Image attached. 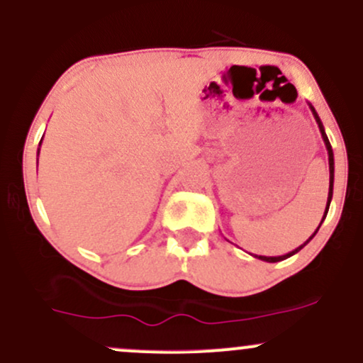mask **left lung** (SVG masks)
I'll list each match as a JSON object with an SVG mask.
<instances>
[{"label":"left lung","instance_id":"1","mask_svg":"<svg viewBox=\"0 0 363 363\" xmlns=\"http://www.w3.org/2000/svg\"><path fill=\"white\" fill-rule=\"evenodd\" d=\"M309 109L312 111V116H314L315 123H318V128H319V131H320V136H323V141H324V145H326V150H328V162H329V193H328V203H326V210H324L323 220H320V223H323V222H324V218H326V215H328V210H329V205H331V199H333V186H335V153H333L331 143H329V140H328V135H326V131H324V126H323V123H320V119H319L318 112H315L314 107H312V104H309ZM320 223H319V227H320ZM319 227L315 228V232H314V234H312V235L309 237V239L306 240V242H303L302 245H298V247H297V249H294V251H290V252L283 254V256H257V254H251V256L257 257V259H261V261H266V262H278V261H283V259H286V257L294 256V254H297L298 251H301V249L306 247V245L309 244L312 239H314V235L318 234Z\"/></svg>","mask_w":363,"mask_h":363}]
</instances>
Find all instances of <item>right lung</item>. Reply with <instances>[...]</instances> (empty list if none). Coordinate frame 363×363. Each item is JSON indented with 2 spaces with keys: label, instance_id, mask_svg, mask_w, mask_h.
I'll list each match as a JSON object with an SVG mask.
<instances>
[{
  "label": "right lung",
  "instance_id": "obj_1",
  "mask_svg": "<svg viewBox=\"0 0 363 363\" xmlns=\"http://www.w3.org/2000/svg\"><path fill=\"white\" fill-rule=\"evenodd\" d=\"M40 143H43V140H40ZM40 143H39V147H40ZM39 152H40V148H37V157H39ZM37 164H39V158H37Z\"/></svg>",
  "mask_w": 363,
  "mask_h": 363
}]
</instances>
